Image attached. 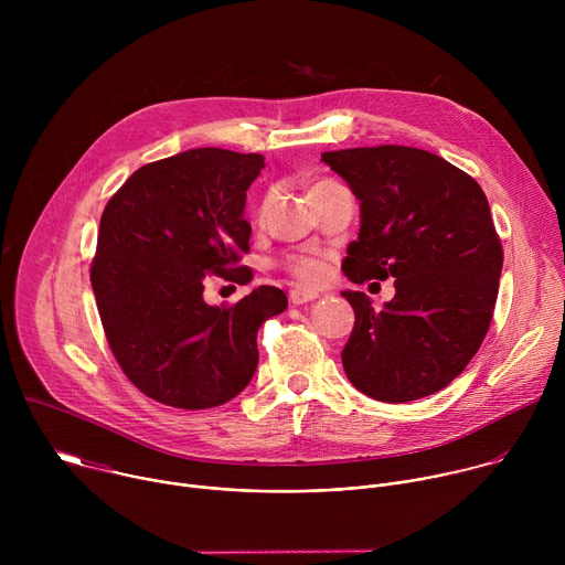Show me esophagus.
Listing matches in <instances>:
<instances>
[{
    "label": "esophagus",
    "instance_id": "1",
    "mask_svg": "<svg viewBox=\"0 0 565 565\" xmlns=\"http://www.w3.org/2000/svg\"><path fill=\"white\" fill-rule=\"evenodd\" d=\"M317 297H319V292H315V290H303V288H295V290H290V301H292L295 306H301V303L315 301Z\"/></svg>",
    "mask_w": 565,
    "mask_h": 565
}]
</instances>
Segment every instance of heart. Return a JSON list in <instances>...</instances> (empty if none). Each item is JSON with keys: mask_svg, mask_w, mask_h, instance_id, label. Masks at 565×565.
Masks as SVG:
<instances>
[{"mask_svg": "<svg viewBox=\"0 0 565 565\" xmlns=\"http://www.w3.org/2000/svg\"><path fill=\"white\" fill-rule=\"evenodd\" d=\"M333 181H317V183H312L310 185V190L308 192H315V190H319V188H327V185H331ZM264 210H266V205H264ZM262 210V212H264ZM286 270L295 277V281H299L301 286H319L321 281L327 279V275H329V266H327V262L324 259H317V257H290L288 262H286Z\"/></svg>", "mask_w": 565, "mask_h": 565, "instance_id": "b5f03b06", "label": "heart"}]
</instances>
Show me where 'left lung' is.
Instances as JSON below:
<instances>
[{
  "instance_id": "1",
  "label": "left lung",
  "mask_w": 565,
  "mask_h": 565,
  "mask_svg": "<svg viewBox=\"0 0 565 565\" xmlns=\"http://www.w3.org/2000/svg\"><path fill=\"white\" fill-rule=\"evenodd\" d=\"M321 160L360 201L344 275L353 284L395 279L382 308L360 290L342 292L355 310L342 351L347 377L380 402L445 388L486 340L499 295L503 248L486 192L416 147H355Z\"/></svg>"
}]
</instances>
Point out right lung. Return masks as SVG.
<instances>
[{"label": "right lung", "instance_id": "right-lung-1", "mask_svg": "<svg viewBox=\"0 0 565 565\" xmlns=\"http://www.w3.org/2000/svg\"><path fill=\"white\" fill-rule=\"evenodd\" d=\"M262 153L188 149L136 170L107 203L92 286L109 347L151 399L210 409L244 391L259 364L257 331L286 310L259 286L230 308L203 299L207 273L246 284L248 188Z\"/></svg>", "mask_w": 565, "mask_h": 565}]
</instances>
